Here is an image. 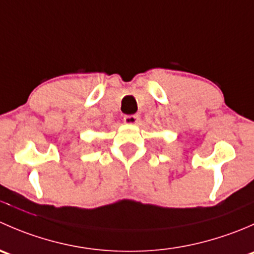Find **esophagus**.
Listing matches in <instances>:
<instances>
[{
	"instance_id": "34e87169",
	"label": "esophagus",
	"mask_w": 254,
	"mask_h": 254,
	"mask_svg": "<svg viewBox=\"0 0 254 254\" xmlns=\"http://www.w3.org/2000/svg\"><path fill=\"white\" fill-rule=\"evenodd\" d=\"M137 122H139V115H125L124 117L125 124L134 125V124H137Z\"/></svg>"
}]
</instances>
